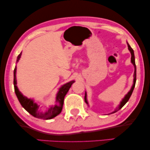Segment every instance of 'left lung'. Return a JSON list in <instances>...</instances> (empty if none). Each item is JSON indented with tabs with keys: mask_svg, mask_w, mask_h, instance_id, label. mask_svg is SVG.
I'll use <instances>...</instances> for the list:
<instances>
[{
	"mask_svg": "<svg viewBox=\"0 0 150 150\" xmlns=\"http://www.w3.org/2000/svg\"><path fill=\"white\" fill-rule=\"evenodd\" d=\"M127 46H128V49L129 50V52H130L131 53V55H132V57H131V62L133 64V65L134 66V84H133V86H132V87L131 88L130 90H129V92L127 93V94L125 96V97L123 100H122V102H120V104L119 105V106L117 108L114 110V112H112L111 114H113V113H115L118 111L119 110H120L122 108V107L124 106V105L126 104V103L127 102V101H128L129 98H130L131 95L132 94V92H133V90L134 89V87H135V84H136V63H135V56H134V50L133 49H132L131 48V46H129V45L128 43L127 42ZM84 99H85V102L87 104H88V102H87V100H86V92L85 93V97H84Z\"/></svg>",
	"mask_w": 150,
	"mask_h": 150,
	"instance_id": "1",
	"label": "left lung"
}]
</instances>
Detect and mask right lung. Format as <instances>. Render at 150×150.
I'll return each mask as SVG.
<instances>
[{"mask_svg":"<svg viewBox=\"0 0 150 150\" xmlns=\"http://www.w3.org/2000/svg\"><path fill=\"white\" fill-rule=\"evenodd\" d=\"M22 52L17 57L16 62H18L19 59L21 58ZM16 66H15L14 70V92L18 98V101L21 103L24 109H25L29 114H31L34 117H38V118L43 119V120H50L53 117L58 116V114H60L61 111L62 110L63 104H64V100L66 94H67L68 90L71 87V86L75 82L74 80L71 81L70 82H68L63 85L57 93L56 98V105L54 106H52L49 108L47 111L45 112H42L38 110L39 105L37 104L34 102L33 99H28L26 97L24 96L22 94V93L19 91L18 88L16 86Z\"/></svg>","mask_w":150,"mask_h":150,"instance_id":"obj_1","label":"right lung"}]
</instances>
